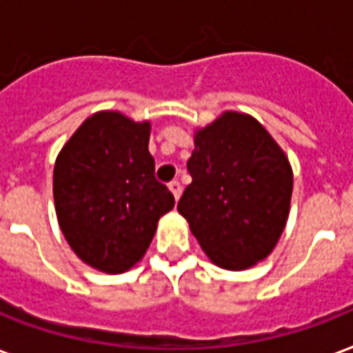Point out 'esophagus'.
Wrapping results in <instances>:
<instances>
[{
    "instance_id": "esophagus-1",
    "label": "esophagus",
    "mask_w": 353,
    "mask_h": 353,
    "mask_svg": "<svg viewBox=\"0 0 353 353\" xmlns=\"http://www.w3.org/2000/svg\"><path fill=\"white\" fill-rule=\"evenodd\" d=\"M168 188H170L172 190V194H174V198H176V200H179V196H181V183L179 181H170L168 183Z\"/></svg>"
}]
</instances>
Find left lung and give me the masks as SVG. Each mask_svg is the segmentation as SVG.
I'll use <instances>...</instances> for the list:
<instances>
[{
	"label": "left lung",
	"instance_id": "1",
	"mask_svg": "<svg viewBox=\"0 0 353 353\" xmlns=\"http://www.w3.org/2000/svg\"><path fill=\"white\" fill-rule=\"evenodd\" d=\"M187 168L192 183L177 211L205 255L225 270H246L276 248L289 219L292 168L263 123L225 111L194 131Z\"/></svg>",
	"mask_w": 353,
	"mask_h": 353
}]
</instances>
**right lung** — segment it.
<instances>
[{"label": "right lung", "mask_w": 353, "mask_h": 353, "mask_svg": "<svg viewBox=\"0 0 353 353\" xmlns=\"http://www.w3.org/2000/svg\"><path fill=\"white\" fill-rule=\"evenodd\" d=\"M152 123L118 111L88 117L59 152L53 200L64 239L83 263L122 274L144 257L174 196L155 179Z\"/></svg>", "instance_id": "obj_1"}]
</instances>
